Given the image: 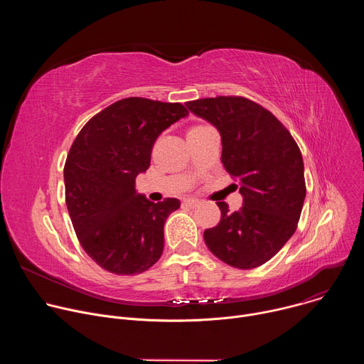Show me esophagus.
<instances>
[{
  "label": "esophagus",
  "instance_id": "1",
  "mask_svg": "<svg viewBox=\"0 0 364 364\" xmlns=\"http://www.w3.org/2000/svg\"><path fill=\"white\" fill-rule=\"evenodd\" d=\"M198 203H200L198 198H194V197H187V198H184V204L193 207V209H194V207L198 205Z\"/></svg>",
  "mask_w": 364,
  "mask_h": 364
}]
</instances>
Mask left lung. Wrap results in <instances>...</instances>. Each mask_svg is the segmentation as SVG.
Listing matches in <instances>:
<instances>
[{
	"label": "left lung",
	"mask_w": 364,
	"mask_h": 364,
	"mask_svg": "<svg viewBox=\"0 0 364 364\" xmlns=\"http://www.w3.org/2000/svg\"><path fill=\"white\" fill-rule=\"evenodd\" d=\"M188 111L218 128L222 163L240 181V210L218 201L222 218L204 242L237 269L261 267L294 235L305 198L301 151L289 131L264 107L242 96L190 100Z\"/></svg>",
	"instance_id": "left-lung-1"
}]
</instances>
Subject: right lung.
<instances>
[{
	"mask_svg": "<svg viewBox=\"0 0 364 364\" xmlns=\"http://www.w3.org/2000/svg\"><path fill=\"white\" fill-rule=\"evenodd\" d=\"M188 115L181 103L121 99L96 114L73 141L65 164L66 205L85 252L105 271L136 275L159 261L164 223L178 198L152 203L135 190L155 139Z\"/></svg>",
	"mask_w": 364,
	"mask_h": 364,
	"instance_id": "1",
	"label": "right lung"
}]
</instances>
